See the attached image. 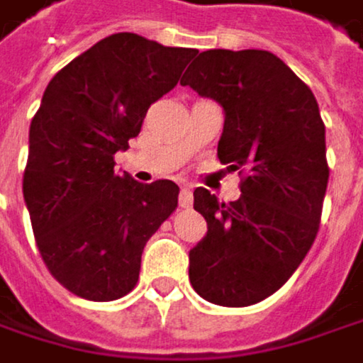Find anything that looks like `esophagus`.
Listing matches in <instances>:
<instances>
[{"label":"esophagus","mask_w":363,"mask_h":363,"mask_svg":"<svg viewBox=\"0 0 363 363\" xmlns=\"http://www.w3.org/2000/svg\"><path fill=\"white\" fill-rule=\"evenodd\" d=\"M179 205L184 209H188L192 205V190L190 188H182V192H179Z\"/></svg>","instance_id":"esophagus-1"}]
</instances>
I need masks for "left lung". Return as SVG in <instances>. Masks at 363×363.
<instances>
[{
  "mask_svg": "<svg viewBox=\"0 0 363 363\" xmlns=\"http://www.w3.org/2000/svg\"><path fill=\"white\" fill-rule=\"evenodd\" d=\"M182 85L224 111L218 158L246 173L242 196L194 190L207 235L190 250V284L207 301L252 306L276 293L308 255L330 169L325 125L310 87L269 51L196 53Z\"/></svg>",
  "mask_w": 363,
  "mask_h": 363,
  "instance_id": "8db88e82",
  "label": "left lung"
}]
</instances>
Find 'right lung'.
Returning <instances> with one entry per match:
<instances>
[{"instance_id": "right-lung-1", "label": "right lung", "mask_w": 363, "mask_h": 363, "mask_svg": "<svg viewBox=\"0 0 363 363\" xmlns=\"http://www.w3.org/2000/svg\"><path fill=\"white\" fill-rule=\"evenodd\" d=\"M194 49L113 33L62 68L29 125L23 196L42 261L74 295L113 301L139 280L147 240L177 207L171 179L141 184L113 156L141 132Z\"/></svg>"}]
</instances>
